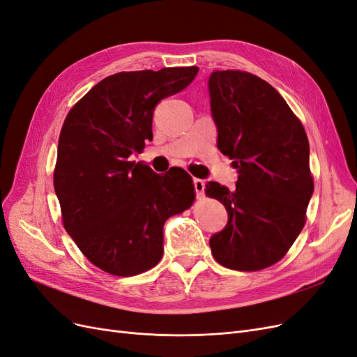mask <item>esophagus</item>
<instances>
[{
    "instance_id": "obj_1",
    "label": "esophagus",
    "mask_w": 357,
    "mask_h": 357,
    "mask_svg": "<svg viewBox=\"0 0 357 357\" xmlns=\"http://www.w3.org/2000/svg\"><path fill=\"white\" fill-rule=\"evenodd\" d=\"M193 186H195L197 197L202 198L204 197V189H205V183L201 178H193Z\"/></svg>"
}]
</instances>
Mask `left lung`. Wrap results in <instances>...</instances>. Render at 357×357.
<instances>
[{"instance_id": "1", "label": "left lung", "mask_w": 357, "mask_h": 357, "mask_svg": "<svg viewBox=\"0 0 357 357\" xmlns=\"http://www.w3.org/2000/svg\"><path fill=\"white\" fill-rule=\"evenodd\" d=\"M208 89L218 147L238 171L234 190L205 185L229 215L210 238L211 253L229 269L259 271L277 264L305 225L314 190L308 138L283 96L255 74L214 71Z\"/></svg>"}]
</instances>
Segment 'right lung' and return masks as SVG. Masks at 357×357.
Wrapping results in <instances>:
<instances>
[{"label":"right lung","mask_w":357,"mask_h":357,"mask_svg":"<svg viewBox=\"0 0 357 357\" xmlns=\"http://www.w3.org/2000/svg\"><path fill=\"white\" fill-rule=\"evenodd\" d=\"M198 67L122 71L73 105L63 121L53 186L63 228L88 261L131 277L164 255V223L195 201L185 169L159 176L131 160L152 142L156 104L193 82Z\"/></svg>","instance_id":"right-lung-1"}]
</instances>
